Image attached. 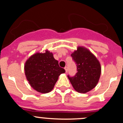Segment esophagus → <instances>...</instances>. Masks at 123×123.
Wrapping results in <instances>:
<instances>
[{
	"label": "esophagus",
	"mask_w": 123,
	"mask_h": 123,
	"mask_svg": "<svg viewBox=\"0 0 123 123\" xmlns=\"http://www.w3.org/2000/svg\"><path fill=\"white\" fill-rule=\"evenodd\" d=\"M65 72H66V73H67L68 72V67H65Z\"/></svg>",
	"instance_id": "esophagus-1"
}]
</instances>
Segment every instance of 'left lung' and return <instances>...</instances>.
<instances>
[{"mask_svg": "<svg viewBox=\"0 0 123 123\" xmlns=\"http://www.w3.org/2000/svg\"><path fill=\"white\" fill-rule=\"evenodd\" d=\"M71 56L77 64V72L74 77H68L76 91L85 94L98 84L101 74V64L97 57L83 46H78Z\"/></svg>", "mask_w": 123, "mask_h": 123, "instance_id": "left-lung-1", "label": "left lung"}]
</instances>
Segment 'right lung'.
I'll return each instance as SVG.
<instances>
[{"label": "right lung", "instance_id": "1", "mask_svg": "<svg viewBox=\"0 0 123 123\" xmlns=\"http://www.w3.org/2000/svg\"><path fill=\"white\" fill-rule=\"evenodd\" d=\"M24 71L30 86L42 94L51 91L59 76L65 72L48 50L32 55L25 62Z\"/></svg>", "mask_w": 123, "mask_h": 123}]
</instances>
